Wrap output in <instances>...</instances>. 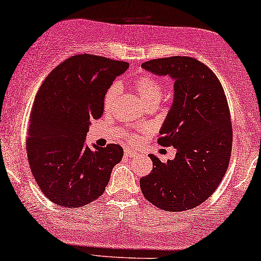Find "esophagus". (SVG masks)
<instances>
[{
    "mask_svg": "<svg viewBox=\"0 0 261 261\" xmlns=\"http://www.w3.org/2000/svg\"><path fill=\"white\" fill-rule=\"evenodd\" d=\"M124 155H125V156H126V158H136L138 154L135 153V151H131V150H125Z\"/></svg>",
    "mask_w": 261,
    "mask_h": 261,
    "instance_id": "1",
    "label": "esophagus"
}]
</instances>
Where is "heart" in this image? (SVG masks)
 Masks as SVG:
<instances>
[{"mask_svg": "<svg viewBox=\"0 0 261 261\" xmlns=\"http://www.w3.org/2000/svg\"><path fill=\"white\" fill-rule=\"evenodd\" d=\"M131 87L134 90L137 92V95L142 98V101L147 105V106H151V105H159L161 98L164 96L165 92V85L164 82L160 79L155 78L154 75L149 73H144L138 75V77L134 78L131 81ZM120 94V87L118 84H113L108 88L103 96V110L106 112H112L117 103L118 97ZM121 138L124 142L128 144H135L140 141V136L136 134L131 133H124L121 134Z\"/></svg>", "mask_w": 261, "mask_h": 261, "instance_id": "obj_1", "label": "heart"}]
</instances>
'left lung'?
<instances>
[{
	"label": "left lung",
	"mask_w": 261,
	"mask_h": 261,
	"mask_svg": "<svg viewBox=\"0 0 261 261\" xmlns=\"http://www.w3.org/2000/svg\"><path fill=\"white\" fill-rule=\"evenodd\" d=\"M142 67L174 79L173 105L158 143L177 149L176 158L167 163L149 155L153 170L140 179L142 194L164 211L195 208L218 188L231 156L232 126L225 92L212 70L196 59H154Z\"/></svg>",
	"instance_id": "obj_1"
}]
</instances>
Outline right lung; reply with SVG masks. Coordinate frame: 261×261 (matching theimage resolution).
Wrapping results in <instances>:
<instances>
[{"instance_id": "obj_1", "label": "right lung", "mask_w": 261, "mask_h": 261, "mask_svg": "<svg viewBox=\"0 0 261 261\" xmlns=\"http://www.w3.org/2000/svg\"><path fill=\"white\" fill-rule=\"evenodd\" d=\"M125 61L91 54L71 57L53 70L36 95L26 151L36 183L47 199L77 208L98 199L123 158L118 144L85 146L90 120L103 113V96Z\"/></svg>"}]
</instances>
